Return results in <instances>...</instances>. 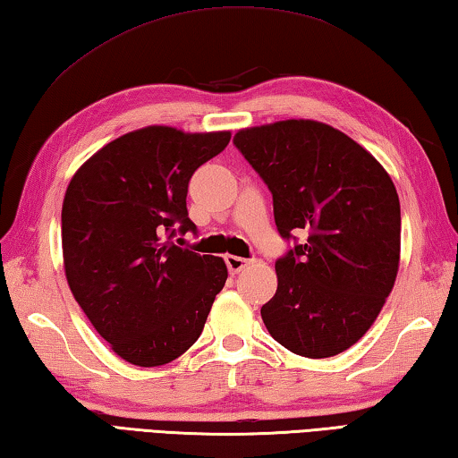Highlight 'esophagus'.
<instances>
[{
	"label": "esophagus",
	"mask_w": 458,
	"mask_h": 458,
	"mask_svg": "<svg viewBox=\"0 0 458 458\" xmlns=\"http://www.w3.org/2000/svg\"><path fill=\"white\" fill-rule=\"evenodd\" d=\"M225 263H227V269H229V274H239V271H242L247 263V259H243V258H237V255H227V258H225Z\"/></svg>",
	"instance_id": "1"
}]
</instances>
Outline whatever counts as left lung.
<instances>
[{
    "label": "left lung",
    "mask_w": 458,
    "mask_h": 458,
    "mask_svg": "<svg viewBox=\"0 0 458 458\" xmlns=\"http://www.w3.org/2000/svg\"><path fill=\"white\" fill-rule=\"evenodd\" d=\"M233 142L274 195L279 235L306 233L276 261L263 324L298 356L340 354L370 330L396 282L394 182L370 152L318 120L243 128Z\"/></svg>",
    "instance_id": "8db88e82"
}]
</instances>
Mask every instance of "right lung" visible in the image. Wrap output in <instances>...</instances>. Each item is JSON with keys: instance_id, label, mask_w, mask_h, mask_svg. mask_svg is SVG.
<instances>
[{"instance_id": "add662e5", "label": "right lung", "mask_w": 458, "mask_h": 458, "mask_svg": "<svg viewBox=\"0 0 458 458\" xmlns=\"http://www.w3.org/2000/svg\"><path fill=\"white\" fill-rule=\"evenodd\" d=\"M231 132L147 126L78 168L62 205L64 269L78 306L116 354L152 368L184 354L227 282L221 258L182 250L192 173Z\"/></svg>"}]
</instances>
